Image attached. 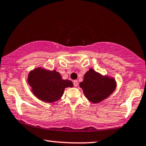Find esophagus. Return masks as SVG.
Here are the masks:
<instances>
[{"label":"esophagus","mask_w":146,"mask_h":146,"mask_svg":"<svg viewBox=\"0 0 146 146\" xmlns=\"http://www.w3.org/2000/svg\"><path fill=\"white\" fill-rule=\"evenodd\" d=\"M73 86H74L75 87L78 86V80H74V81H73Z\"/></svg>","instance_id":"34e87169"}]
</instances>
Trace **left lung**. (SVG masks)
<instances>
[{
    "label": "left lung",
    "mask_w": 146,
    "mask_h": 146,
    "mask_svg": "<svg viewBox=\"0 0 146 146\" xmlns=\"http://www.w3.org/2000/svg\"><path fill=\"white\" fill-rule=\"evenodd\" d=\"M80 86L89 101L98 103L108 98L115 90L116 83L113 78L103 76L90 68L84 75Z\"/></svg>",
    "instance_id": "left-lung-1"
}]
</instances>
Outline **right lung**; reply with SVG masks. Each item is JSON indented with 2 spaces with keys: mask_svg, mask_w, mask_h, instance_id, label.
I'll list each match as a JSON object with an SVG mask.
<instances>
[{
  "mask_svg": "<svg viewBox=\"0 0 146 146\" xmlns=\"http://www.w3.org/2000/svg\"><path fill=\"white\" fill-rule=\"evenodd\" d=\"M28 82L32 92L41 101L53 103L62 97L66 88L73 87L71 81L62 80L58 72L38 67L31 71Z\"/></svg>",
  "mask_w": 146,
  "mask_h": 146,
  "instance_id": "1",
  "label": "right lung"
}]
</instances>
